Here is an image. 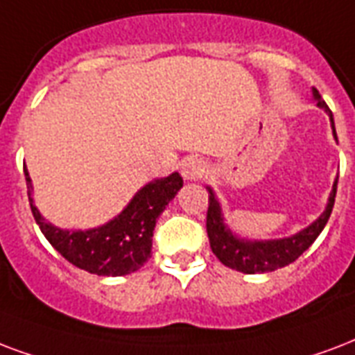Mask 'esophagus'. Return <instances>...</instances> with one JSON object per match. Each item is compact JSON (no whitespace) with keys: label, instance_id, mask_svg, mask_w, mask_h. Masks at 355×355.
Here are the masks:
<instances>
[{"label":"esophagus","instance_id":"34e87169","mask_svg":"<svg viewBox=\"0 0 355 355\" xmlns=\"http://www.w3.org/2000/svg\"><path fill=\"white\" fill-rule=\"evenodd\" d=\"M180 173H182V177L186 178V180H199V178L205 177L207 166H205V162L199 158H186L182 162Z\"/></svg>","mask_w":355,"mask_h":355}]
</instances>
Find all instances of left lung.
Instances as JSON below:
<instances>
[{
  "label": "left lung",
  "instance_id": "1",
  "mask_svg": "<svg viewBox=\"0 0 355 355\" xmlns=\"http://www.w3.org/2000/svg\"><path fill=\"white\" fill-rule=\"evenodd\" d=\"M315 98L318 100V105L324 107L328 112L329 119H331V126H334V115L328 104L320 98V94L315 89ZM334 135L335 126H334ZM337 182L335 180L334 191L329 196V202L324 214L320 218L304 229L302 232H297L291 238H283V240H266V242H248L243 238H236L223 223L221 218L220 202L216 201L214 191L208 188L210 197H208V212H207V232L208 240H210V248L212 253L220 259L225 266L243 272V274H264V272H274L277 268H283L286 264H291L302 255L311 243L315 242L322 229L328 223L331 210L335 205V193H337Z\"/></svg>",
  "mask_w": 355,
  "mask_h": 355
}]
</instances>
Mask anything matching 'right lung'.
<instances>
[{
  "label": "right lung",
  "mask_w": 355,
  "mask_h": 355,
  "mask_svg": "<svg viewBox=\"0 0 355 355\" xmlns=\"http://www.w3.org/2000/svg\"><path fill=\"white\" fill-rule=\"evenodd\" d=\"M24 175L29 184L27 197L33 218L53 250L80 270L112 277L132 274L148 261L156 220L182 188V177L173 173L139 189L128 207L110 223L91 231H61L42 220L31 199V178L27 169H24Z\"/></svg>",
  "instance_id": "1"
}]
</instances>
